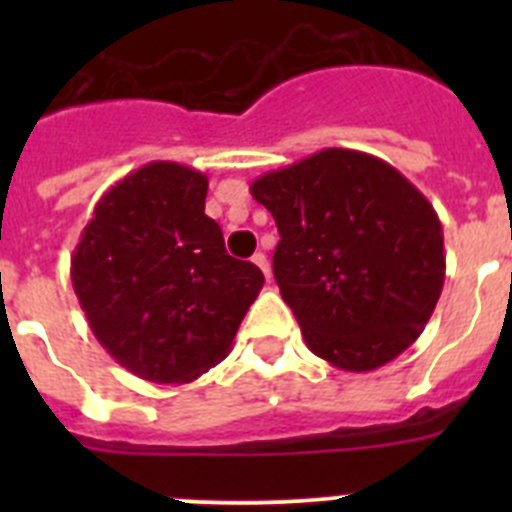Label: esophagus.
<instances>
[{"label": "esophagus", "instance_id": "34e87169", "mask_svg": "<svg viewBox=\"0 0 512 512\" xmlns=\"http://www.w3.org/2000/svg\"><path fill=\"white\" fill-rule=\"evenodd\" d=\"M253 264H256V266H259V269L261 271H264V277L266 279H271V269H269V259H266V253H253Z\"/></svg>", "mask_w": 512, "mask_h": 512}]
</instances>
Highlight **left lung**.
I'll list each match as a JSON object with an SVG mask.
<instances>
[{"label":"left lung","mask_w":512,"mask_h":512,"mask_svg":"<svg viewBox=\"0 0 512 512\" xmlns=\"http://www.w3.org/2000/svg\"><path fill=\"white\" fill-rule=\"evenodd\" d=\"M279 228L274 279L312 354L343 372L397 359L446 277L436 210L395 166L325 148L251 184Z\"/></svg>","instance_id":"obj_1"}]
</instances>
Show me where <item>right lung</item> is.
I'll list each match as a JSON object with an SVG mask.
<instances>
[{"instance_id":"1","label":"right lung","mask_w":512,"mask_h":512,"mask_svg":"<svg viewBox=\"0 0 512 512\" xmlns=\"http://www.w3.org/2000/svg\"><path fill=\"white\" fill-rule=\"evenodd\" d=\"M207 176L151 161L110 187L71 256L89 328L135 377L184 384L228 356L264 287L205 215Z\"/></svg>"}]
</instances>
